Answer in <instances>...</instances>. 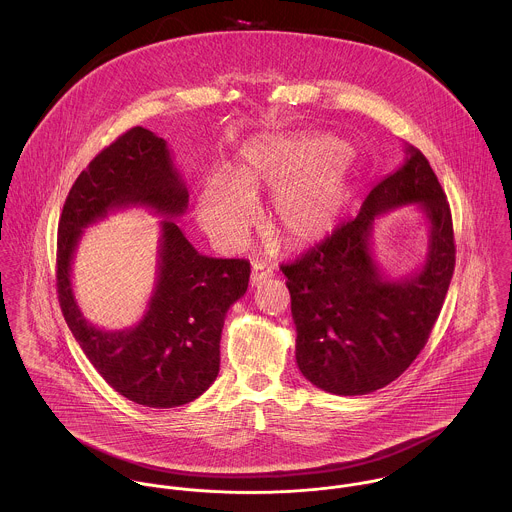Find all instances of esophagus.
<instances>
[{"label": "esophagus", "mask_w": 512, "mask_h": 512, "mask_svg": "<svg viewBox=\"0 0 512 512\" xmlns=\"http://www.w3.org/2000/svg\"><path fill=\"white\" fill-rule=\"evenodd\" d=\"M272 268H268L266 264H262V262H256L254 266H252V274H250V282H252V286H258V284H262L264 280H268V278H272Z\"/></svg>", "instance_id": "1"}]
</instances>
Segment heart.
I'll return each mask as SVG.
<instances>
[{"instance_id":"heart-1","label":"heart","mask_w":512,"mask_h":512,"mask_svg":"<svg viewBox=\"0 0 512 512\" xmlns=\"http://www.w3.org/2000/svg\"><path fill=\"white\" fill-rule=\"evenodd\" d=\"M349 153L327 136L270 138L248 144L226 177L197 199L201 226L224 248H236L250 207L272 193L266 224L290 246L325 238L349 199Z\"/></svg>"}]
</instances>
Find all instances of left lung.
<instances>
[{"instance_id":"8db88e82","label":"left lung","mask_w":512,"mask_h":512,"mask_svg":"<svg viewBox=\"0 0 512 512\" xmlns=\"http://www.w3.org/2000/svg\"><path fill=\"white\" fill-rule=\"evenodd\" d=\"M416 204L431 222L425 266L400 281L386 279L371 258V228L380 214ZM455 268L449 203L424 153L406 161L343 222L292 264H282L297 331L295 361L317 388L361 396L396 380L420 355L438 321Z\"/></svg>"}]
</instances>
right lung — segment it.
<instances>
[{"instance_id":"1","label":"right lung","mask_w":512,"mask_h":512,"mask_svg":"<svg viewBox=\"0 0 512 512\" xmlns=\"http://www.w3.org/2000/svg\"><path fill=\"white\" fill-rule=\"evenodd\" d=\"M187 203L167 142L138 126L104 147L76 177L59 220L57 292L65 321L98 374L149 408L183 406L215 382L226 311L248 290V260L199 254L171 220L185 213ZM126 206H147L168 217L162 221L158 280L138 326L104 332L77 309L70 266L81 228Z\"/></svg>"}]
</instances>
